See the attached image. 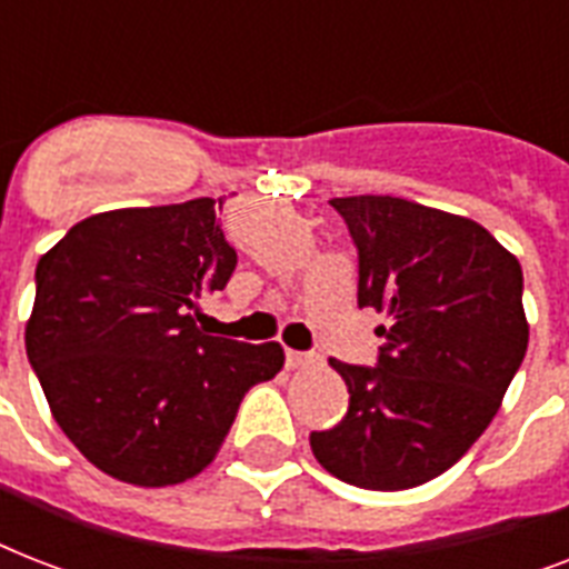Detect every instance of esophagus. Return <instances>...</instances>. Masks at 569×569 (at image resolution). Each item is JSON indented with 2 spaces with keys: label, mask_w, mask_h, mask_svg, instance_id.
Here are the masks:
<instances>
[{
  "label": "esophagus",
  "mask_w": 569,
  "mask_h": 569,
  "mask_svg": "<svg viewBox=\"0 0 569 569\" xmlns=\"http://www.w3.org/2000/svg\"><path fill=\"white\" fill-rule=\"evenodd\" d=\"M316 357L307 355V351H292V348H286V366L289 369H301V366H310Z\"/></svg>",
  "instance_id": "34e87169"
}]
</instances>
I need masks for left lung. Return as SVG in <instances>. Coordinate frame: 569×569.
Instances as JSON below:
<instances>
[{"mask_svg": "<svg viewBox=\"0 0 569 569\" xmlns=\"http://www.w3.org/2000/svg\"><path fill=\"white\" fill-rule=\"evenodd\" d=\"M357 248V303L387 312L375 366L330 360L348 413L312 431L330 476L407 490L455 467L493 422L529 348L522 268L481 223L389 194L333 197Z\"/></svg>", "mask_w": 569, "mask_h": 569, "instance_id": "8db88e82", "label": "left lung"}]
</instances>
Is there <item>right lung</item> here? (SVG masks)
I'll return each mask as SVG.
<instances>
[{
    "mask_svg": "<svg viewBox=\"0 0 569 569\" xmlns=\"http://www.w3.org/2000/svg\"><path fill=\"white\" fill-rule=\"evenodd\" d=\"M221 203L91 214L34 271L31 369L70 442L127 485H180L209 467L244 392L283 369L277 342L194 325L197 301L221 292L239 259Z\"/></svg>",
    "mask_w": 569,
    "mask_h": 569,
    "instance_id": "obj_1",
    "label": "right lung"
}]
</instances>
